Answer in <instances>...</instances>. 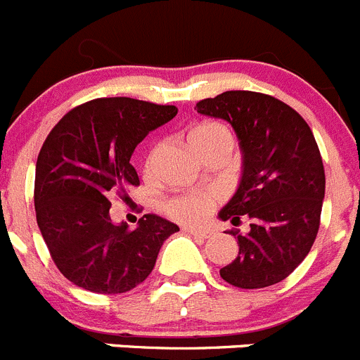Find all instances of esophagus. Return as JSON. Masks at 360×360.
<instances>
[{"instance_id": "esophagus-1", "label": "esophagus", "mask_w": 360, "mask_h": 360, "mask_svg": "<svg viewBox=\"0 0 360 360\" xmlns=\"http://www.w3.org/2000/svg\"><path fill=\"white\" fill-rule=\"evenodd\" d=\"M183 231H184V233H188V234H193L195 238H200V240H207V238L211 236L210 231H206V229H195V227H183Z\"/></svg>"}]
</instances>
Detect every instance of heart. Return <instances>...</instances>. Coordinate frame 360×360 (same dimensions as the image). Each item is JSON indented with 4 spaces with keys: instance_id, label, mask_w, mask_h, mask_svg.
Here are the masks:
<instances>
[{
    "instance_id": "obj_1",
    "label": "heart",
    "mask_w": 360,
    "mask_h": 360,
    "mask_svg": "<svg viewBox=\"0 0 360 360\" xmlns=\"http://www.w3.org/2000/svg\"><path fill=\"white\" fill-rule=\"evenodd\" d=\"M188 142L191 149L197 150L199 147L207 146L213 142H229L233 143L229 129L218 122H202L195 126L188 133ZM154 154L150 153L146 161V170L149 172L153 169ZM218 195L213 191H193V193H183L169 199L165 202V213L170 214L176 220L184 221V224H197L204 220L211 213L213 206L217 204Z\"/></svg>"
}]
</instances>
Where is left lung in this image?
Segmentation results:
<instances>
[{
    "mask_svg": "<svg viewBox=\"0 0 360 360\" xmlns=\"http://www.w3.org/2000/svg\"><path fill=\"white\" fill-rule=\"evenodd\" d=\"M202 115L233 126L243 154L233 199L218 213L250 231L238 238V257L220 270L226 282L257 290L284 281L311 250L320 229L325 170L311 127L286 103L259 92L229 90L197 103Z\"/></svg>",
    "mask_w": 360,
    "mask_h": 360,
    "instance_id": "obj_1",
    "label": "left lung"
}]
</instances>
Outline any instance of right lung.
Masks as SVG:
<instances>
[{
  "label": "right lung",
  "mask_w": 360,
  "mask_h": 360,
  "mask_svg": "<svg viewBox=\"0 0 360 360\" xmlns=\"http://www.w3.org/2000/svg\"><path fill=\"white\" fill-rule=\"evenodd\" d=\"M176 115L169 104L103 97L70 110L48 134L37 158V224L56 268L76 286L101 295L133 290L179 231L150 213L133 231L110 218L112 197L140 184L129 163L134 147Z\"/></svg>",
  "instance_id": "obj_1"
}]
</instances>
